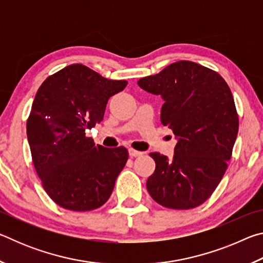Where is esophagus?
<instances>
[{"instance_id":"esophagus-1","label":"esophagus","mask_w":263,"mask_h":263,"mask_svg":"<svg viewBox=\"0 0 263 263\" xmlns=\"http://www.w3.org/2000/svg\"><path fill=\"white\" fill-rule=\"evenodd\" d=\"M142 154V152H139V151H136L133 148H128V155H130L131 158H136V157H140Z\"/></svg>"}]
</instances>
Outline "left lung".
I'll use <instances>...</instances> for the list:
<instances>
[{
	"instance_id": "left-lung-1",
	"label": "left lung",
	"mask_w": 263,
	"mask_h": 263,
	"mask_svg": "<svg viewBox=\"0 0 263 263\" xmlns=\"http://www.w3.org/2000/svg\"><path fill=\"white\" fill-rule=\"evenodd\" d=\"M138 86L164 101L160 121L172 128L174 155L151 153L155 171L146 188L160 205L186 210L210 197L230 161L239 118L228 83L215 70L177 61Z\"/></svg>"
}]
</instances>
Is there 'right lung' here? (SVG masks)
<instances>
[{
  "mask_svg": "<svg viewBox=\"0 0 263 263\" xmlns=\"http://www.w3.org/2000/svg\"><path fill=\"white\" fill-rule=\"evenodd\" d=\"M127 81L69 65L39 87L26 128L35 172L58 205L90 211L103 205L127 161L125 147L95 145L86 132L103 121L111 96Z\"/></svg>",
  "mask_w": 263,
  "mask_h": 263,
  "instance_id": "right-lung-1",
  "label": "right lung"
}]
</instances>
